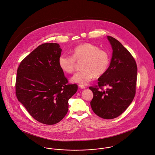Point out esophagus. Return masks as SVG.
Wrapping results in <instances>:
<instances>
[{"mask_svg": "<svg viewBox=\"0 0 155 155\" xmlns=\"http://www.w3.org/2000/svg\"><path fill=\"white\" fill-rule=\"evenodd\" d=\"M78 86H79V87H80V88H81V89H85V88H86L84 85H81V84H80Z\"/></svg>", "mask_w": 155, "mask_h": 155, "instance_id": "1", "label": "esophagus"}]
</instances>
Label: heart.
I'll list each match as a JSON object with an SVG mask.
<instances>
[{"label": "heart", "instance_id": "obj_1", "mask_svg": "<svg viewBox=\"0 0 155 155\" xmlns=\"http://www.w3.org/2000/svg\"><path fill=\"white\" fill-rule=\"evenodd\" d=\"M110 58L108 52L90 43L77 46L72 51V57L62 54L58 59L60 68L63 71L72 74L75 71L77 63L82 62L80 71L71 78L74 83L87 84L95 77L103 75L107 71Z\"/></svg>", "mask_w": 155, "mask_h": 155}]
</instances>
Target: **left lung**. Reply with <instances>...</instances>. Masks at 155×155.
Masks as SVG:
<instances>
[{
  "label": "left lung",
  "mask_w": 155,
  "mask_h": 155,
  "mask_svg": "<svg viewBox=\"0 0 155 155\" xmlns=\"http://www.w3.org/2000/svg\"><path fill=\"white\" fill-rule=\"evenodd\" d=\"M113 49L107 71L98 79V87H90L93 93L90 102L93 111L104 119L121 114L131 104L136 94L137 68L129 51L119 41L107 36ZM109 87L103 91L102 87Z\"/></svg>",
  "instance_id": "obj_1"
}]
</instances>
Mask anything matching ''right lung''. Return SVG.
I'll return each mask as SVG.
<instances>
[{
	"label": "right lung",
	"instance_id": "1",
	"mask_svg": "<svg viewBox=\"0 0 155 155\" xmlns=\"http://www.w3.org/2000/svg\"><path fill=\"white\" fill-rule=\"evenodd\" d=\"M62 49L57 43L43 44L21 62L17 71L16 95L36 120L52 125L68 110V100L77 91L69 84L59 66Z\"/></svg>",
	"mask_w": 155,
	"mask_h": 155
}]
</instances>
